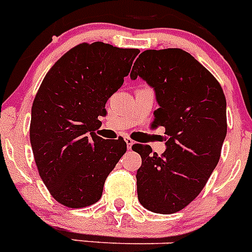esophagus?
<instances>
[{"mask_svg":"<svg viewBox=\"0 0 252 252\" xmlns=\"http://www.w3.org/2000/svg\"><path fill=\"white\" fill-rule=\"evenodd\" d=\"M125 141H126V145H127L128 150H130V149L132 148L133 144H135V141H133L132 139H130V137H125Z\"/></svg>","mask_w":252,"mask_h":252,"instance_id":"1","label":"esophagus"}]
</instances>
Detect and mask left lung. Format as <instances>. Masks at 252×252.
Masks as SVG:
<instances>
[{"label":"left lung","mask_w":252,"mask_h":252,"mask_svg":"<svg viewBox=\"0 0 252 252\" xmlns=\"http://www.w3.org/2000/svg\"><path fill=\"white\" fill-rule=\"evenodd\" d=\"M131 79L153 87L159 108L153 126L165 127L166 150L158 155L135 144L141 155L137 197L146 209L175 213L201 193L217 166L227 133L226 97L221 84L182 49L142 51Z\"/></svg>","instance_id":"obj_1"}]
</instances>
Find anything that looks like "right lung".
<instances>
[{
    "mask_svg": "<svg viewBox=\"0 0 252 252\" xmlns=\"http://www.w3.org/2000/svg\"><path fill=\"white\" fill-rule=\"evenodd\" d=\"M139 53L83 43L46 73L31 108L30 142L40 177L60 204L83 208L99 201L106 178L126 153L122 137L104 140L94 131Z\"/></svg>",
    "mask_w": 252,
    "mask_h": 252,
    "instance_id": "right-lung-1",
    "label": "right lung"
}]
</instances>
